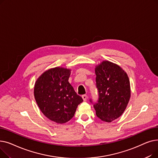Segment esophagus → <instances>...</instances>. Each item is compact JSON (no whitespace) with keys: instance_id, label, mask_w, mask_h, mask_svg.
Returning <instances> with one entry per match:
<instances>
[{"instance_id":"34e87169","label":"esophagus","mask_w":158,"mask_h":158,"mask_svg":"<svg viewBox=\"0 0 158 158\" xmlns=\"http://www.w3.org/2000/svg\"><path fill=\"white\" fill-rule=\"evenodd\" d=\"M82 99H83L84 101H86L87 100V95H83L82 96Z\"/></svg>"}]
</instances>
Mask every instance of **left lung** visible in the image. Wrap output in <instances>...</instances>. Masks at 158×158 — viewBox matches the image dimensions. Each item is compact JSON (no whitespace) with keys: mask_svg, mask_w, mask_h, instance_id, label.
I'll list each match as a JSON object with an SVG mask.
<instances>
[{"mask_svg":"<svg viewBox=\"0 0 158 158\" xmlns=\"http://www.w3.org/2000/svg\"><path fill=\"white\" fill-rule=\"evenodd\" d=\"M95 70L98 92V101L94 105L96 115L104 122H111L126 109L131 97L129 79L120 66L108 61L96 66Z\"/></svg>","mask_w":158,"mask_h":158,"instance_id":"obj_1","label":"left lung"}]
</instances>
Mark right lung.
Listing matches in <instances>:
<instances>
[{
    "instance_id": "right-lung-1",
    "label": "right lung",
    "mask_w": 158,
    "mask_h": 158,
    "mask_svg": "<svg viewBox=\"0 0 158 158\" xmlns=\"http://www.w3.org/2000/svg\"><path fill=\"white\" fill-rule=\"evenodd\" d=\"M71 70L55 67L44 72L34 88L36 102L47 118L57 123H64L74 116L83 100L69 83Z\"/></svg>"
}]
</instances>
